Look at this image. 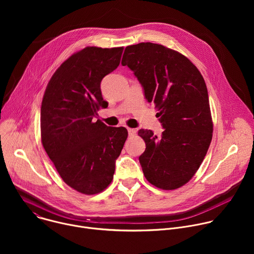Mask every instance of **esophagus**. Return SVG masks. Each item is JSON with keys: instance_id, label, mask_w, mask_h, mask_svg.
<instances>
[{"instance_id": "1", "label": "esophagus", "mask_w": 254, "mask_h": 254, "mask_svg": "<svg viewBox=\"0 0 254 254\" xmlns=\"http://www.w3.org/2000/svg\"><path fill=\"white\" fill-rule=\"evenodd\" d=\"M127 131H128V133H129L130 135H134V134L136 133V129H135V128H130V127H128V128H127Z\"/></svg>"}]
</instances>
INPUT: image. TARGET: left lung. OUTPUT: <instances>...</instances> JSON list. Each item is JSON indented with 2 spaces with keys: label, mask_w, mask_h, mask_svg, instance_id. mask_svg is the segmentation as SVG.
<instances>
[{
  "label": "left lung",
  "mask_w": 254,
  "mask_h": 254,
  "mask_svg": "<svg viewBox=\"0 0 254 254\" xmlns=\"http://www.w3.org/2000/svg\"><path fill=\"white\" fill-rule=\"evenodd\" d=\"M122 64L133 71L165 128L160 137L150 129L137 132L146 142L138 158L144 177L163 190L184 186L201 166L212 139L202 74L183 54L151 42L127 46Z\"/></svg>",
  "instance_id": "obj_1"
}]
</instances>
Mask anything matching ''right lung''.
I'll use <instances>...</instances> for the list:
<instances>
[{
  "mask_svg": "<svg viewBox=\"0 0 254 254\" xmlns=\"http://www.w3.org/2000/svg\"><path fill=\"white\" fill-rule=\"evenodd\" d=\"M124 47L89 46L72 54L54 72L41 105V141L64 182L85 195L112 183L126 127L94 122L104 108L102 78L118 68Z\"/></svg>",
  "mask_w": 254,
  "mask_h": 254,
  "instance_id": "1",
  "label": "right lung"
}]
</instances>
